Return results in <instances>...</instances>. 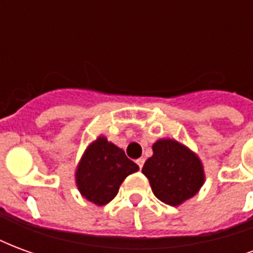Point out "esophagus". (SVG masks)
Listing matches in <instances>:
<instances>
[{
    "label": "esophagus",
    "instance_id": "34e87169",
    "mask_svg": "<svg viewBox=\"0 0 253 253\" xmlns=\"http://www.w3.org/2000/svg\"><path fill=\"white\" fill-rule=\"evenodd\" d=\"M143 163H145V159H138L137 160V164H138V167H139V169H142Z\"/></svg>",
    "mask_w": 253,
    "mask_h": 253
}]
</instances>
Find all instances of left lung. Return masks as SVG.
Here are the masks:
<instances>
[{
    "label": "left lung",
    "instance_id": "8db88e82",
    "mask_svg": "<svg viewBox=\"0 0 253 253\" xmlns=\"http://www.w3.org/2000/svg\"><path fill=\"white\" fill-rule=\"evenodd\" d=\"M152 149L153 156L143 164L142 173L148 177L154 195L173 207L195 196L206 180L199 156L170 138L157 139Z\"/></svg>",
    "mask_w": 253,
    "mask_h": 253
}]
</instances>
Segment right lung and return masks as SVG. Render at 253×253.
Listing matches in <instances>:
<instances>
[{
    "mask_svg": "<svg viewBox=\"0 0 253 253\" xmlns=\"http://www.w3.org/2000/svg\"><path fill=\"white\" fill-rule=\"evenodd\" d=\"M138 169L139 167L127 159L123 149L101 134L86 146L74 179L81 196L96 206H104L115 198L127 176Z\"/></svg>",
    "mask_w": 253,
    "mask_h": 253,
    "instance_id": "right-lung-1",
    "label": "right lung"
}]
</instances>
